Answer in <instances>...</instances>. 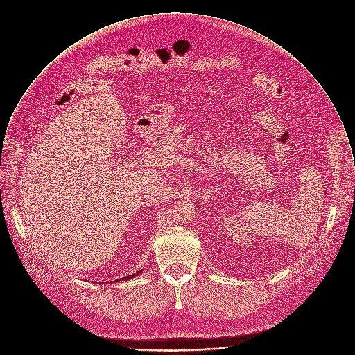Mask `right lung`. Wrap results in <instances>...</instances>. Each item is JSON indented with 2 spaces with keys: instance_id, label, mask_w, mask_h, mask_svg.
<instances>
[{
  "instance_id": "right-lung-1",
  "label": "right lung",
  "mask_w": 355,
  "mask_h": 355,
  "mask_svg": "<svg viewBox=\"0 0 355 355\" xmlns=\"http://www.w3.org/2000/svg\"><path fill=\"white\" fill-rule=\"evenodd\" d=\"M132 276H134V275H131V276H127V277H125V279H131V277H132Z\"/></svg>"
}]
</instances>
